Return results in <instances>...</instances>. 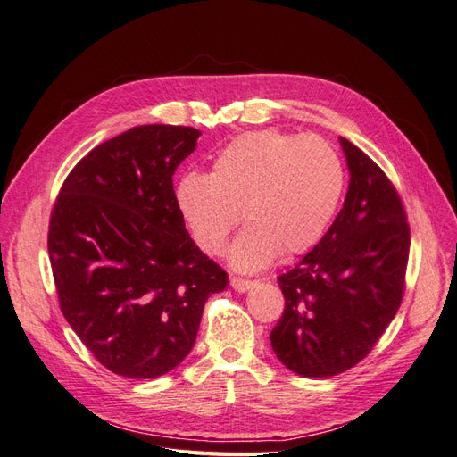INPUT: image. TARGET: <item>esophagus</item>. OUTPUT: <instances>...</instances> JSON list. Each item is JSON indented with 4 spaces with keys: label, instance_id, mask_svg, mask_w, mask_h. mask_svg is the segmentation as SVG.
I'll return each instance as SVG.
<instances>
[{
    "label": "esophagus",
    "instance_id": "esophagus-1",
    "mask_svg": "<svg viewBox=\"0 0 457 457\" xmlns=\"http://www.w3.org/2000/svg\"><path fill=\"white\" fill-rule=\"evenodd\" d=\"M230 286H232L234 292L244 294V292H247V289H250V287L253 286V282H252V280L238 278V276H234V278H230Z\"/></svg>",
    "mask_w": 457,
    "mask_h": 457
}]
</instances>
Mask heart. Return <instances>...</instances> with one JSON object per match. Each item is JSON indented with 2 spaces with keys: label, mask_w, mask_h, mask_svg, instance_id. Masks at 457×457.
<instances>
[{
  "label": "heart",
  "mask_w": 457,
  "mask_h": 457,
  "mask_svg": "<svg viewBox=\"0 0 457 457\" xmlns=\"http://www.w3.org/2000/svg\"><path fill=\"white\" fill-rule=\"evenodd\" d=\"M343 192V165L322 137L253 131L217 152L212 173L179 179L175 198L192 238L207 255L223 253L238 219L247 225L230 247V265L255 272L314 245Z\"/></svg>",
  "instance_id": "heart-1"
}]
</instances>
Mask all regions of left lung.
<instances>
[{"label": "left lung", "instance_id": "left-lung-1", "mask_svg": "<svg viewBox=\"0 0 457 457\" xmlns=\"http://www.w3.org/2000/svg\"><path fill=\"white\" fill-rule=\"evenodd\" d=\"M349 168L341 212L312 250L278 276L284 314L270 331L278 361L303 378H331L371 351L404 294L410 227L379 165L339 137Z\"/></svg>", "mask_w": 457, "mask_h": 457}]
</instances>
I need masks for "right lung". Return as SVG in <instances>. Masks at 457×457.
<instances>
[{"label": "right lung", "mask_w": 457, "mask_h": 457, "mask_svg": "<svg viewBox=\"0 0 457 457\" xmlns=\"http://www.w3.org/2000/svg\"><path fill=\"white\" fill-rule=\"evenodd\" d=\"M202 133L139 126L66 177L49 223L61 311L110 371L152 379L185 361L207 297L227 272L202 253L179 212L173 173Z\"/></svg>", "instance_id": "right-lung-1"}]
</instances>
